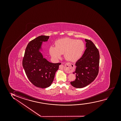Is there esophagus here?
<instances>
[{
	"label": "esophagus",
	"instance_id": "obj_1",
	"mask_svg": "<svg viewBox=\"0 0 121 121\" xmlns=\"http://www.w3.org/2000/svg\"><path fill=\"white\" fill-rule=\"evenodd\" d=\"M59 69H60L63 70L64 69V66L63 65H61L60 66ZM66 71L69 72H70V73L72 72L74 70L73 66L72 64H68V65H67V66H66Z\"/></svg>",
	"mask_w": 121,
	"mask_h": 121
}]
</instances>
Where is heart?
<instances>
[{"instance_id": "heart-1", "label": "heart", "mask_w": 121, "mask_h": 121, "mask_svg": "<svg viewBox=\"0 0 121 121\" xmlns=\"http://www.w3.org/2000/svg\"><path fill=\"white\" fill-rule=\"evenodd\" d=\"M56 46H51L49 50L52 57L57 60L64 54L66 60L76 62L81 58L85 50V45L81 40L71 38H63L55 43Z\"/></svg>"}]
</instances>
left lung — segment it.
Returning <instances> with one entry per match:
<instances>
[{"instance_id": "1", "label": "left lung", "mask_w": 121, "mask_h": 121, "mask_svg": "<svg viewBox=\"0 0 121 121\" xmlns=\"http://www.w3.org/2000/svg\"><path fill=\"white\" fill-rule=\"evenodd\" d=\"M86 50L83 56L76 61V68L73 72L76 79L71 81V85L76 88L87 86L94 81L99 71V52L94 43L90 40L85 39Z\"/></svg>"}]
</instances>
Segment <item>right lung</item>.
<instances>
[{"mask_svg": "<svg viewBox=\"0 0 121 121\" xmlns=\"http://www.w3.org/2000/svg\"><path fill=\"white\" fill-rule=\"evenodd\" d=\"M50 36L40 35L30 41L25 50L22 65L30 82L38 88H45L51 85L60 63H52L43 57V42Z\"/></svg>", "mask_w": 121, "mask_h": 121, "instance_id": "1", "label": "right lung"}]
</instances>
